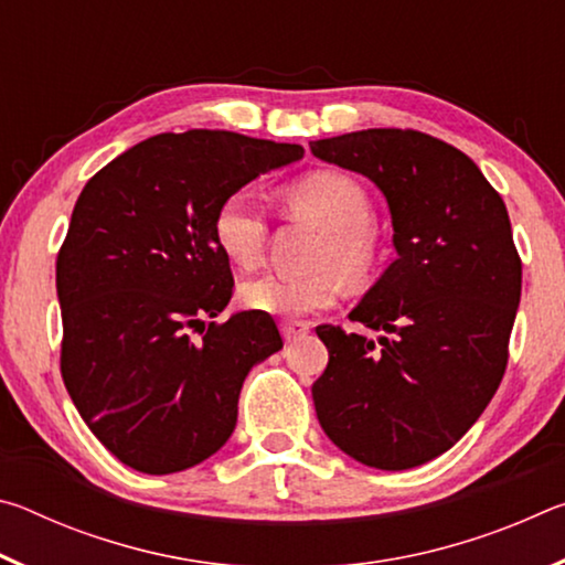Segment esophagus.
I'll return each instance as SVG.
<instances>
[{"label": "esophagus", "mask_w": 565, "mask_h": 565, "mask_svg": "<svg viewBox=\"0 0 565 565\" xmlns=\"http://www.w3.org/2000/svg\"><path fill=\"white\" fill-rule=\"evenodd\" d=\"M309 329H311L309 323L301 321V319H286V321H281V333H284L286 341H296V339L306 337V333H309Z\"/></svg>", "instance_id": "esophagus-1"}]
</instances>
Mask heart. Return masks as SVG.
I'll use <instances>...</instances> for the list:
<instances>
[{
    "label": "heart",
    "instance_id": "heart-1",
    "mask_svg": "<svg viewBox=\"0 0 565 565\" xmlns=\"http://www.w3.org/2000/svg\"><path fill=\"white\" fill-rule=\"evenodd\" d=\"M284 206L294 216L323 228L313 264L306 274H262L238 286L242 303L254 311L301 317L327 309L343 286L363 284L379 259L376 236L369 228L371 202L356 179L343 171H311L284 189ZM214 242L236 266H254L266 244V218L246 191L226 196L212 222Z\"/></svg>",
    "mask_w": 565,
    "mask_h": 565
}]
</instances>
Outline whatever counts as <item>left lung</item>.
<instances>
[{"mask_svg": "<svg viewBox=\"0 0 565 565\" xmlns=\"http://www.w3.org/2000/svg\"><path fill=\"white\" fill-rule=\"evenodd\" d=\"M311 151L374 181L396 248L349 313L384 337L317 329L329 366L313 406L343 454L406 471L448 451L503 379L521 301L509 212L463 151L414 129L351 131Z\"/></svg>", "mask_w": 565, "mask_h": 565, "instance_id": "1", "label": "left lung"}]
</instances>
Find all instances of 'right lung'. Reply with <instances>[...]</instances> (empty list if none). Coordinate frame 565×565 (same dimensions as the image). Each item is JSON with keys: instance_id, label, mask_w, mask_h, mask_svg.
Here are the masks:
<instances>
[{"instance_id": "obj_1", "label": "right lung", "mask_w": 565, "mask_h": 565, "mask_svg": "<svg viewBox=\"0 0 565 565\" xmlns=\"http://www.w3.org/2000/svg\"><path fill=\"white\" fill-rule=\"evenodd\" d=\"M299 145L234 131L157 134L97 171L56 256L62 379L92 434L134 471L206 461L234 434L238 394L284 347L269 313L209 323L234 276L214 242L218 204Z\"/></svg>"}]
</instances>
